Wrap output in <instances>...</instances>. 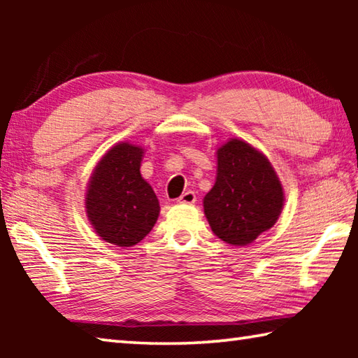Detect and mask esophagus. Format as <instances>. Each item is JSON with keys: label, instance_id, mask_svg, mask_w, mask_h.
<instances>
[{"label": "esophagus", "instance_id": "esophagus-1", "mask_svg": "<svg viewBox=\"0 0 358 358\" xmlns=\"http://www.w3.org/2000/svg\"><path fill=\"white\" fill-rule=\"evenodd\" d=\"M178 203H185V205H192L196 203V194H194L192 191H186L181 194V196L177 199Z\"/></svg>", "mask_w": 358, "mask_h": 358}]
</instances>
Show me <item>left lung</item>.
Here are the masks:
<instances>
[{
    "label": "left lung",
    "instance_id": "8db88e82",
    "mask_svg": "<svg viewBox=\"0 0 358 358\" xmlns=\"http://www.w3.org/2000/svg\"><path fill=\"white\" fill-rule=\"evenodd\" d=\"M284 187L262 151L232 137L216 148V180L203 197V213L216 237L246 246L275 226Z\"/></svg>",
    "mask_w": 358,
    "mask_h": 358
}]
</instances>
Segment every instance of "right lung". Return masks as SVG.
Masks as SVG:
<instances>
[{
	"label": "right lung",
	"mask_w": 358,
	"mask_h": 358,
	"mask_svg": "<svg viewBox=\"0 0 358 358\" xmlns=\"http://www.w3.org/2000/svg\"><path fill=\"white\" fill-rule=\"evenodd\" d=\"M145 148L118 142L94 166L85 192V213L94 232L120 248L137 245L159 216V201L142 177Z\"/></svg>",
	"instance_id": "right-lung-1"
}]
</instances>
